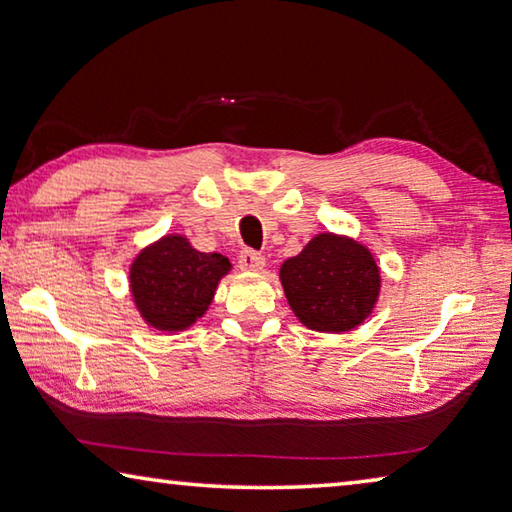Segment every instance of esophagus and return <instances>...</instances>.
I'll return each instance as SVG.
<instances>
[{
    "label": "esophagus",
    "mask_w": 512,
    "mask_h": 512,
    "mask_svg": "<svg viewBox=\"0 0 512 512\" xmlns=\"http://www.w3.org/2000/svg\"><path fill=\"white\" fill-rule=\"evenodd\" d=\"M237 259H239V266L244 268V271H262L264 268V257L259 255L257 250H250V248L241 250Z\"/></svg>",
    "instance_id": "obj_1"
}]
</instances>
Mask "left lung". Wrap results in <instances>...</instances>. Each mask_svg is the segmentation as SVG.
Here are the masks:
<instances>
[{
  "mask_svg": "<svg viewBox=\"0 0 512 512\" xmlns=\"http://www.w3.org/2000/svg\"><path fill=\"white\" fill-rule=\"evenodd\" d=\"M280 280L293 314L314 332H350L370 316L381 277L366 246L323 232L287 259Z\"/></svg>",
  "mask_w": 512,
  "mask_h": 512,
  "instance_id": "obj_1",
  "label": "left lung"
}]
</instances>
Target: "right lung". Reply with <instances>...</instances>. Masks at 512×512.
I'll return each mask as SVG.
<instances>
[{"mask_svg":"<svg viewBox=\"0 0 512 512\" xmlns=\"http://www.w3.org/2000/svg\"><path fill=\"white\" fill-rule=\"evenodd\" d=\"M228 271V257L201 253L183 235H167L135 257L133 300L151 327L183 332L205 314Z\"/></svg>","mask_w":512,"mask_h":512,"instance_id":"add662e5","label":"right lung"}]
</instances>
